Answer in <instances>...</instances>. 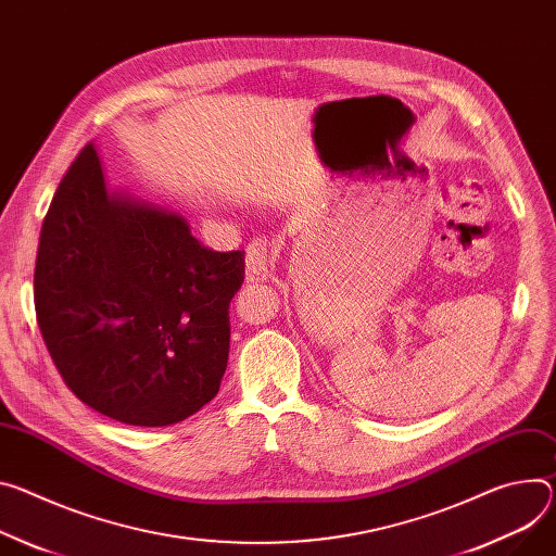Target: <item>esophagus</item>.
Returning a JSON list of instances; mask_svg holds the SVG:
<instances>
[{
	"mask_svg": "<svg viewBox=\"0 0 556 556\" xmlns=\"http://www.w3.org/2000/svg\"><path fill=\"white\" fill-rule=\"evenodd\" d=\"M270 245L266 239H255L245 252V281H266L270 275Z\"/></svg>",
	"mask_w": 556,
	"mask_h": 556,
	"instance_id": "1",
	"label": "esophagus"
}]
</instances>
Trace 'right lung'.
<instances>
[{
  "label": "right lung",
  "instance_id": "right-lung-1",
  "mask_svg": "<svg viewBox=\"0 0 556 556\" xmlns=\"http://www.w3.org/2000/svg\"><path fill=\"white\" fill-rule=\"evenodd\" d=\"M243 252H217L188 222L128 190H109L88 143L46 213L35 311L62 379L88 408L160 428L219 392L228 308Z\"/></svg>",
  "mask_w": 556,
  "mask_h": 556
}]
</instances>
